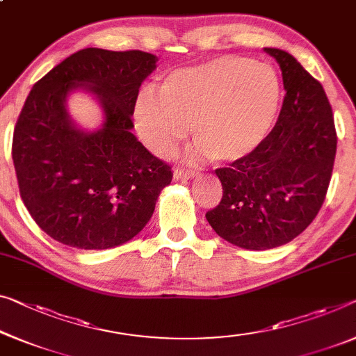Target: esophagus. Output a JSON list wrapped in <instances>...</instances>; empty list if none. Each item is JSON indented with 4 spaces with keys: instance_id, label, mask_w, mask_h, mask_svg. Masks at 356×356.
Returning <instances> with one entry per match:
<instances>
[{
    "instance_id": "34e87169",
    "label": "esophagus",
    "mask_w": 356,
    "mask_h": 356,
    "mask_svg": "<svg viewBox=\"0 0 356 356\" xmlns=\"http://www.w3.org/2000/svg\"><path fill=\"white\" fill-rule=\"evenodd\" d=\"M174 177L176 179H192V177H195V171H190V169H184V168H174Z\"/></svg>"
}]
</instances>
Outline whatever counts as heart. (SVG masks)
Instances as JSON below:
<instances>
[{"mask_svg": "<svg viewBox=\"0 0 356 356\" xmlns=\"http://www.w3.org/2000/svg\"><path fill=\"white\" fill-rule=\"evenodd\" d=\"M158 99L140 95L136 127L152 152L168 156L187 136L200 155L235 163L262 144L277 120L281 84L268 63L227 56L164 78Z\"/></svg>", "mask_w": 356, "mask_h": 356, "instance_id": "1", "label": "heart"}]
</instances>
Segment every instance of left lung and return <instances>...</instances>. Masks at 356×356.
I'll list each match as a JSON object with an SVG mask.
<instances>
[{
    "label": "left lung",
    "mask_w": 356,
    "mask_h": 356,
    "mask_svg": "<svg viewBox=\"0 0 356 356\" xmlns=\"http://www.w3.org/2000/svg\"><path fill=\"white\" fill-rule=\"evenodd\" d=\"M264 51L283 75L278 121L251 155L216 169L224 195L206 212L217 235L252 251L286 245L314 222L337 147L332 108L320 81L286 51Z\"/></svg>",
    "instance_id": "8db88e82"
}]
</instances>
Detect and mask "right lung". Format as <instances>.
<instances>
[{
  "mask_svg": "<svg viewBox=\"0 0 356 356\" xmlns=\"http://www.w3.org/2000/svg\"><path fill=\"white\" fill-rule=\"evenodd\" d=\"M156 68L144 51L86 47L35 83L13 137V161L25 208L62 245L108 249L139 233L171 184V166L136 139L131 116L139 88ZM96 95L106 121L81 131L66 113L68 92Z\"/></svg>",
  "mask_w": 356,
  "mask_h": 356,
  "instance_id": "add662e5",
  "label": "right lung"
}]
</instances>
